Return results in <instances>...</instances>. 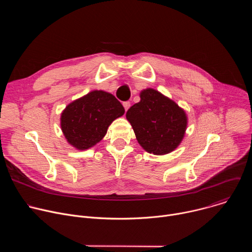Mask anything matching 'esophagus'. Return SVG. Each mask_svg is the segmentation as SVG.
Listing matches in <instances>:
<instances>
[{"instance_id": "34e87169", "label": "esophagus", "mask_w": 252, "mask_h": 252, "mask_svg": "<svg viewBox=\"0 0 252 252\" xmlns=\"http://www.w3.org/2000/svg\"><path fill=\"white\" fill-rule=\"evenodd\" d=\"M123 105H124V107H125V110L127 111V110L129 109V106H130V102H129V101H124V102H123Z\"/></svg>"}]
</instances>
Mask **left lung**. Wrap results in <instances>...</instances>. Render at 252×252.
Here are the masks:
<instances>
[{
    "label": "left lung",
    "instance_id": "obj_1",
    "mask_svg": "<svg viewBox=\"0 0 252 252\" xmlns=\"http://www.w3.org/2000/svg\"><path fill=\"white\" fill-rule=\"evenodd\" d=\"M140 100L129 107L130 123L141 148L162 156L174 151L182 142L187 126L186 112L173 100L154 89L141 91Z\"/></svg>",
    "mask_w": 252,
    "mask_h": 252
}]
</instances>
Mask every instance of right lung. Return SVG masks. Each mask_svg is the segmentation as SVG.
I'll list each match as a JSON object with an SVG mask.
<instances>
[{
    "label": "right lung",
    "mask_w": 252,
    "mask_h": 252,
    "mask_svg": "<svg viewBox=\"0 0 252 252\" xmlns=\"http://www.w3.org/2000/svg\"><path fill=\"white\" fill-rule=\"evenodd\" d=\"M124 114V106L115 95L93 91L65 106L61 127L69 145L84 151L99 142L110 125Z\"/></svg>",
    "instance_id": "add662e5"
}]
</instances>
